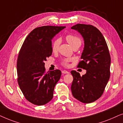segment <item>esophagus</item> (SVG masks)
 <instances>
[{
	"label": "esophagus",
	"instance_id": "esophagus-1",
	"mask_svg": "<svg viewBox=\"0 0 123 123\" xmlns=\"http://www.w3.org/2000/svg\"><path fill=\"white\" fill-rule=\"evenodd\" d=\"M62 74H68L69 73V72L66 71V70H62Z\"/></svg>",
	"mask_w": 123,
	"mask_h": 123
}]
</instances>
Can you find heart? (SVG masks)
I'll use <instances>...</instances> for the list:
<instances>
[{
	"mask_svg": "<svg viewBox=\"0 0 123 123\" xmlns=\"http://www.w3.org/2000/svg\"><path fill=\"white\" fill-rule=\"evenodd\" d=\"M66 39L69 44L73 47L76 46L78 45H81V41L79 37L73 35H68L66 37ZM60 44V40L59 39H55V40L52 42V49L53 52H56L58 50L59 45ZM63 64L65 65H67V61H65L63 62Z\"/></svg>",
	"mask_w": 123,
	"mask_h": 123,
	"instance_id": "b5f03b06",
	"label": "heart"
}]
</instances>
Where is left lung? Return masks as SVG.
<instances>
[{
    "instance_id": "1",
    "label": "left lung",
    "mask_w": 123,
    "mask_h": 123,
    "mask_svg": "<svg viewBox=\"0 0 123 123\" xmlns=\"http://www.w3.org/2000/svg\"><path fill=\"white\" fill-rule=\"evenodd\" d=\"M71 29L77 31L84 40L83 61L78 66L86 70L82 76L75 70L71 71L74 78L71 92L76 99L89 104L98 99L104 93L110 75V55L104 36L96 27L79 24Z\"/></svg>"
}]
</instances>
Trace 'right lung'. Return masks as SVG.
I'll list each match as a JSON object with an SVG mask.
<instances>
[{
    "label": "right lung",
    "mask_w": 123,
    "mask_h": 123,
    "mask_svg": "<svg viewBox=\"0 0 123 123\" xmlns=\"http://www.w3.org/2000/svg\"><path fill=\"white\" fill-rule=\"evenodd\" d=\"M65 27L44 26L34 29L26 37L19 51L18 83L26 99L36 105H44L53 98L61 71L45 73L44 61L52 54V39Z\"/></svg>",
    "instance_id": "1"
}]
</instances>
